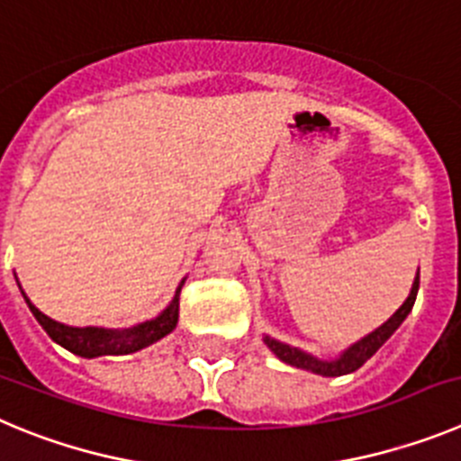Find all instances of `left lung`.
Instances as JSON below:
<instances>
[{"label":"left lung","mask_w":461,"mask_h":461,"mask_svg":"<svg viewBox=\"0 0 461 461\" xmlns=\"http://www.w3.org/2000/svg\"><path fill=\"white\" fill-rule=\"evenodd\" d=\"M418 287H420V271L416 273V280H413V287L411 294L406 296V301L402 303V308L393 314L391 319L385 323H381L379 329L372 330L370 335H365L363 339H358L356 344H351L349 349L342 351L335 360H319L314 358L312 354H305V351L296 349V347H289V344L280 342V339H273L268 335H264V342H267L268 349L282 360V363L292 365V367H301V370H308L314 372V375H321V376H342V375H349V372H356L363 363L372 358L376 351L381 349V344L385 339L391 338L397 329H400V323L404 321L406 314L411 312L413 303H416L418 296Z\"/></svg>","instance_id":"obj_1"}]
</instances>
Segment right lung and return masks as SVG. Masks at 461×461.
I'll return each mask as SVG.
<instances>
[{
    "label": "right lung",
    "mask_w": 461,
    "mask_h": 461,
    "mask_svg": "<svg viewBox=\"0 0 461 461\" xmlns=\"http://www.w3.org/2000/svg\"><path fill=\"white\" fill-rule=\"evenodd\" d=\"M184 285V282H181ZM181 285L174 294L172 303L158 314L156 319L131 326V329H98V326H86V329H76V326H66V323L50 319L48 314L41 312L34 303L29 301L27 294L23 292L24 301H27L29 310L36 317V321L43 326L45 333L61 344L70 354L82 356V358H98V356H126L135 354V351L144 349L149 344L158 342L167 333L176 329L179 321V294Z\"/></svg>",
    "instance_id": "right-lung-1"
}]
</instances>
